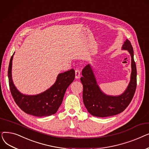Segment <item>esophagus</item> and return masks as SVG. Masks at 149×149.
<instances>
[{"instance_id":"obj_1","label":"esophagus","mask_w":149,"mask_h":149,"mask_svg":"<svg viewBox=\"0 0 149 149\" xmlns=\"http://www.w3.org/2000/svg\"><path fill=\"white\" fill-rule=\"evenodd\" d=\"M75 79H79L80 77V70L79 69H75Z\"/></svg>"}]
</instances>
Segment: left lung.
<instances>
[{"instance_id": "left-lung-1", "label": "left lung", "mask_w": 149, "mask_h": 149, "mask_svg": "<svg viewBox=\"0 0 149 149\" xmlns=\"http://www.w3.org/2000/svg\"><path fill=\"white\" fill-rule=\"evenodd\" d=\"M122 50H127L131 56L132 72L126 89L119 95H109L101 90L92 67L88 64L82 70L80 80L83 86V100L89 113L97 117H107L123 112L134 97L136 88V68L134 58V49L126 39Z\"/></svg>"}]
</instances>
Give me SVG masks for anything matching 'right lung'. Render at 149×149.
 Listing matches in <instances>:
<instances>
[{"label": "right lung", "mask_w": 149, "mask_h": 149, "mask_svg": "<svg viewBox=\"0 0 149 149\" xmlns=\"http://www.w3.org/2000/svg\"><path fill=\"white\" fill-rule=\"evenodd\" d=\"M14 52L11 57L8 76L12 96L18 106L26 113L36 116H47L56 113L61 104L65 92L75 79V70L70 69L58 75L56 82L48 89L37 95L23 94L15 86L12 79V63Z\"/></svg>", "instance_id": "right-lung-1"}]
</instances>
